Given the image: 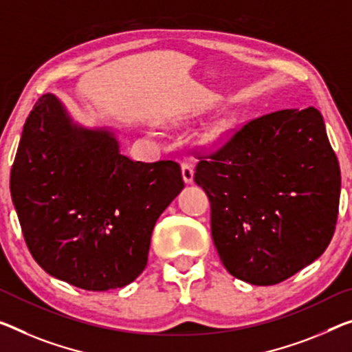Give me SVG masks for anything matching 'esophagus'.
Returning <instances> with one entry per match:
<instances>
[{
	"instance_id": "34e87169",
	"label": "esophagus",
	"mask_w": 352,
	"mask_h": 352,
	"mask_svg": "<svg viewBox=\"0 0 352 352\" xmlns=\"http://www.w3.org/2000/svg\"><path fill=\"white\" fill-rule=\"evenodd\" d=\"M181 170H182L184 182L192 184L193 182V168H192V165L190 164H182L181 165Z\"/></svg>"
}]
</instances>
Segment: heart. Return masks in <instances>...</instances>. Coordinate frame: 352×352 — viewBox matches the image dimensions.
Masks as SVG:
<instances>
[{"label":"heart","mask_w":352,"mask_h":352,"mask_svg":"<svg viewBox=\"0 0 352 352\" xmlns=\"http://www.w3.org/2000/svg\"><path fill=\"white\" fill-rule=\"evenodd\" d=\"M234 127V120L232 118H221V120L214 121L210 124L209 129L204 133V143L215 144L221 142L225 138V135H228L231 129Z\"/></svg>","instance_id":"1"}]
</instances>
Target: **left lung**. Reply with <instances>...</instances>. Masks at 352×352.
I'll return each instance as SVG.
<instances>
[{"label": "left lung", "mask_w": 352, "mask_h": 352, "mask_svg": "<svg viewBox=\"0 0 352 352\" xmlns=\"http://www.w3.org/2000/svg\"><path fill=\"white\" fill-rule=\"evenodd\" d=\"M210 231L232 277L283 282L320 258L338 215L342 176L316 108L253 120L195 170Z\"/></svg>", "instance_id": "1"}]
</instances>
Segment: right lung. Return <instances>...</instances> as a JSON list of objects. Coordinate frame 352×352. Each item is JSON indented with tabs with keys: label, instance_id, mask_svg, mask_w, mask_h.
I'll use <instances>...</instances> for the list:
<instances>
[{
	"label": "right lung",
	"instance_id": "obj_1",
	"mask_svg": "<svg viewBox=\"0 0 352 352\" xmlns=\"http://www.w3.org/2000/svg\"><path fill=\"white\" fill-rule=\"evenodd\" d=\"M182 188L176 162L129 159L115 129L83 126L50 93L30 113L10 171L32 258L86 291L122 288L143 272L155 221Z\"/></svg>",
	"mask_w": 352,
	"mask_h": 352
}]
</instances>
